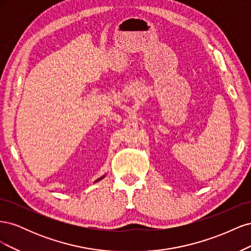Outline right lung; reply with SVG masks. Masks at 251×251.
<instances>
[{"label": "right lung", "instance_id": "1", "mask_svg": "<svg viewBox=\"0 0 251 251\" xmlns=\"http://www.w3.org/2000/svg\"><path fill=\"white\" fill-rule=\"evenodd\" d=\"M102 178H103V177H101V178H100V179H98V180H100V179H102ZM98 180H97V181H98Z\"/></svg>", "mask_w": 251, "mask_h": 251}]
</instances>
